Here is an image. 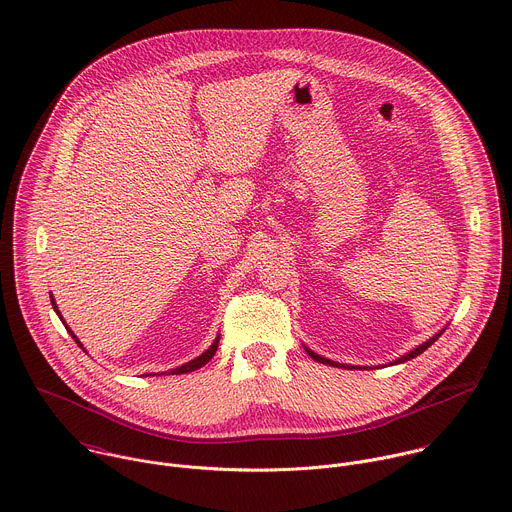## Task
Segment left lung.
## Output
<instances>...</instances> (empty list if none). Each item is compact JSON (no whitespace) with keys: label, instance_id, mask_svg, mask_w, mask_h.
<instances>
[{"label":"left lung","instance_id":"obj_1","mask_svg":"<svg viewBox=\"0 0 512 512\" xmlns=\"http://www.w3.org/2000/svg\"><path fill=\"white\" fill-rule=\"evenodd\" d=\"M445 331V329H443ZM443 331H439L437 335H433L429 341H425L423 345H419V347H415L413 351H409V353H405L403 357H399V359H395L393 363H389V365H399V363H407V361H411V359H415L417 355H421L423 351H427L441 335H443ZM305 351L309 353V357L311 359H315V361H319V363H323V365H331V367H341V369H359V371H363V369H373V367H357V365H345V363H337V361H331V359H327V357H321V355H317L315 351H311L309 347H305ZM381 367H385V365H381ZM379 369V367H377Z\"/></svg>","mask_w":512,"mask_h":512}]
</instances>
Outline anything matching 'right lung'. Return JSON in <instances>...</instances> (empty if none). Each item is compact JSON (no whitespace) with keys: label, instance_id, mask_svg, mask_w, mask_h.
<instances>
[{"label":"right lung","instance_id":"obj_1","mask_svg":"<svg viewBox=\"0 0 512 512\" xmlns=\"http://www.w3.org/2000/svg\"><path fill=\"white\" fill-rule=\"evenodd\" d=\"M51 297V305H53V311L59 315V319L63 321V317H61V313H59V309H57V305H55V299H53V295H49ZM63 325H65V321H63ZM65 329H67V333L73 337V341L83 349V345H81V341L77 339V335L65 325ZM217 345H219V335L215 337V341L211 343V347L205 351V353H201L199 357H195L193 361H189V363H185V365H181V367H177V369H171V371H165V373H171V375H183V373H191V371H195V369H201L205 363H209L211 361V357L215 355V351H217ZM85 351V349H83ZM151 375H155V373H149L147 377H151ZM163 375V373H161Z\"/></svg>","mask_w":512,"mask_h":512}]
</instances>
